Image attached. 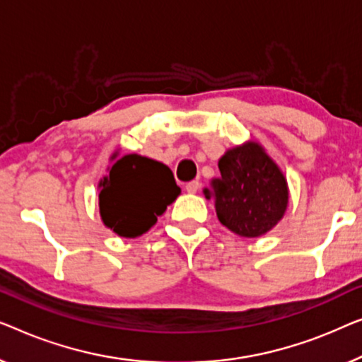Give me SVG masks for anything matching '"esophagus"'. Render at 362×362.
<instances>
[{"instance_id": "obj_1", "label": "esophagus", "mask_w": 362, "mask_h": 362, "mask_svg": "<svg viewBox=\"0 0 362 362\" xmlns=\"http://www.w3.org/2000/svg\"><path fill=\"white\" fill-rule=\"evenodd\" d=\"M200 182L198 180H192V182H188L187 185H185V190L188 192V193H197L198 190H200Z\"/></svg>"}]
</instances>
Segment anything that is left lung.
I'll return each mask as SVG.
<instances>
[{"instance_id": "obj_1", "label": "left lung", "mask_w": 362, "mask_h": 362, "mask_svg": "<svg viewBox=\"0 0 362 362\" xmlns=\"http://www.w3.org/2000/svg\"><path fill=\"white\" fill-rule=\"evenodd\" d=\"M220 177L203 193L215 202L223 226L243 238H259L282 220L288 205L287 180L261 144L244 142L218 162Z\"/></svg>"}]
</instances>
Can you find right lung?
Segmentation results:
<instances>
[{
	"label": "right lung",
	"instance_id": "1",
	"mask_svg": "<svg viewBox=\"0 0 362 362\" xmlns=\"http://www.w3.org/2000/svg\"><path fill=\"white\" fill-rule=\"evenodd\" d=\"M110 174L100 180L101 221L121 238L149 231L157 216L180 195L172 170L162 162L137 154L111 156Z\"/></svg>",
	"mask_w": 362,
	"mask_h": 362
}]
</instances>
